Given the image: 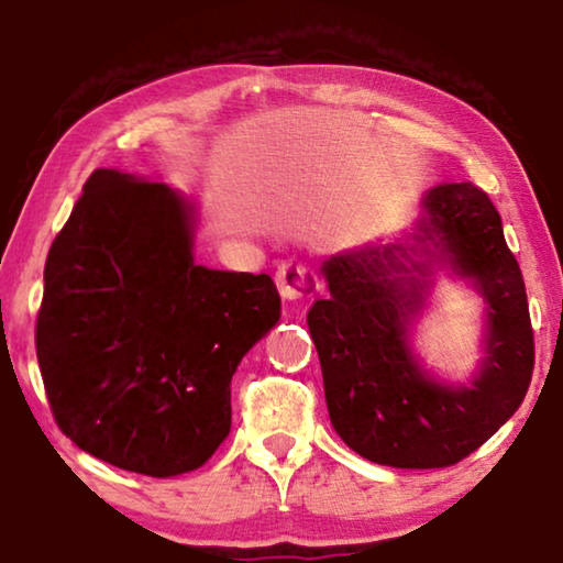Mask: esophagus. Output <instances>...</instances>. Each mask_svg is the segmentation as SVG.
Returning a JSON list of instances; mask_svg holds the SVG:
<instances>
[{
	"mask_svg": "<svg viewBox=\"0 0 563 563\" xmlns=\"http://www.w3.org/2000/svg\"><path fill=\"white\" fill-rule=\"evenodd\" d=\"M274 279L276 287H279V295L284 299H289V302L310 299L320 291L318 274H314L307 264H302V261H282Z\"/></svg>",
	"mask_w": 563,
	"mask_h": 563,
	"instance_id": "obj_1",
	"label": "esophagus"
}]
</instances>
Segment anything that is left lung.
<instances>
[{"mask_svg":"<svg viewBox=\"0 0 563 563\" xmlns=\"http://www.w3.org/2000/svg\"><path fill=\"white\" fill-rule=\"evenodd\" d=\"M420 245L341 253L322 264L330 295L307 312L335 433L374 464L443 468L459 464L510 420L536 361L526 282L507 249L487 191L445 181L422 199ZM433 240L490 302L488 358L472 388H443L406 351V318L421 306L427 265L412 262Z\"/></svg>","mask_w":563,"mask_h":563,"instance_id":"1","label":"left lung"}]
</instances>
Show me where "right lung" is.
<instances>
[{"instance_id": "right-lung-1", "label": "right lung", "mask_w": 563, "mask_h": 563, "mask_svg": "<svg viewBox=\"0 0 563 563\" xmlns=\"http://www.w3.org/2000/svg\"><path fill=\"white\" fill-rule=\"evenodd\" d=\"M268 274L195 264L184 199L97 168L45 261L35 351L60 433L145 476L202 466L230 433V379L276 325Z\"/></svg>"}]
</instances>
